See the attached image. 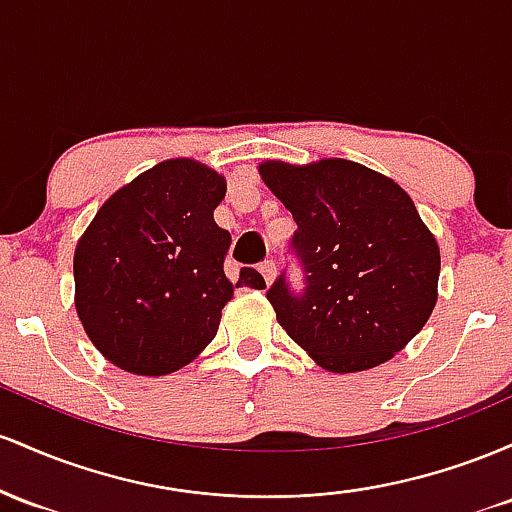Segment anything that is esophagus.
Listing matches in <instances>:
<instances>
[{"mask_svg":"<svg viewBox=\"0 0 512 512\" xmlns=\"http://www.w3.org/2000/svg\"><path fill=\"white\" fill-rule=\"evenodd\" d=\"M258 271H261V275L266 278L268 285H271L275 280V263L273 261H263L261 266H258Z\"/></svg>","mask_w":512,"mask_h":512,"instance_id":"1","label":"esophagus"}]
</instances>
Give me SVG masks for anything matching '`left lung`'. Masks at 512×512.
<instances>
[{
  "label": "left lung",
  "mask_w": 512,
  "mask_h": 512,
  "mask_svg": "<svg viewBox=\"0 0 512 512\" xmlns=\"http://www.w3.org/2000/svg\"><path fill=\"white\" fill-rule=\"evenodd\" d=\"M258 174L295 217L292 241L307 271L302 297H292L283 278L268 290L278 324L336 375L392 360L438 302L440 246L411 195L338 157L266 159Z\"/></svg>",
  "instance_id": "8db88e82"
}]
</instances>
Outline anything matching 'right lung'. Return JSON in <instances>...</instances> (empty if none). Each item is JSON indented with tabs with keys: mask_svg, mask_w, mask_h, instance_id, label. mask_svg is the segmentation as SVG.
<instances>
[{
	"mask_svg": "<svg viewBox=\"0 0 512 512\" xmlns=\"http://www.w3.org/2000/svg\"><path fill=\"white\" fill-rule=\"evenodd\" d=\"M220 171L176 157L142 171L101 205L74 246V309L96 350L120 370L162 377L198 358L220 329L234 287L266 280L225 275L227 229L215 208Z\"/></svg>",
	"mask_w": 512,
	"mask_h": 512,
	"instance_id": "obj_1",
	"label": "right lung"
}]
</instances>
